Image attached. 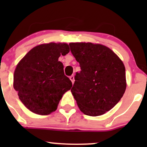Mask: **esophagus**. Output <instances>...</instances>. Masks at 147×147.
Returning <instances> with one entry per match:
<instances>
[{"label":"esophagus","mask_w":147,"mask_h":147,"mask_svg":"<svg viewBox=\"0 0 147 147\" xmlns=\"http://www.w3.org/2000/svg\"><path fill=\"white\" fill-rule=\"evenodd\" d=\"M70 80H71L72 83L74 84V82H75V77H74V75L70 76Z\"/></svg>","instance_id":"34e87169"}]
</instances>
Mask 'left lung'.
<instances>
[{"instance_id":"1","label":"left lung","mask_w":147,"mask_h":147,"mask_svg":"<svg viewBox=\"0 0 147 147\" xmlns=\"http://www.w3.org/2000/svg\"><path fill=\"white\" fill-rule=\"evenodd\" d=\"M70 51L79 63L71 89L79 109L99 116L112 109L126 88L125 67L110 48L92 43H70Z\"/></svg>"}]
</instances>
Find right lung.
Returning <instances> with one entry per match:
<instances>
[{"instance_id":"right-lung-1","label":"right lung","mask_w":147,"mask_h":147,"mask_svg":"<svg viewBox=\"0 0 147 147\" xmlns=\"http://www.w3.org/2000/svg\"><path fill=\"white\" fill-rule=\"evenodd\" d=\"M70 52L67 43L41 44L30 50L16 65L14 88L30 111L47 115L57 110L59 101L72 84L64 75L59 57Z\"/></svg>"}]
</instances>
